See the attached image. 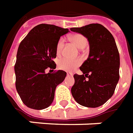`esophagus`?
Here are the masks:
<instances>
[{"label": "esophagus", "instance_id": "esophagus-1", "mask_svg": "<svg viewBox=\"0 0 133 133\" xmlns=\"http://www.w3.org/2000/svg\"><path fill=\"white\" fill-rule=\"evenodd\" d=\"M66 75H67L68 77H69V76H70V77H72V76H73V74H71V73H67Z\"/></svg>", "mask_w": 133, "mask_h": 133}]
</instances>
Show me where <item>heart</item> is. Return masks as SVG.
<instances>
[{
	"instance_id": "heart-1",
	"label": "heart",
	"mask_w": 133,
	"mask_h": 133,
	"mask_svg": "<svg viewBox=\"0 0 133 133\" xmlns=\"http://www.w3.org/2000/svg\"><path fill=\"white\" fill-rule=\"evenodd\" d=\"M70 40L77 47L82 49L86 46L88 43V40L84 36V35L81 34H74L70 36ZM64 45V38H60L57 41L56 44V53L57 54H60L62 53L63 48ZM82 60L80 58H77V59H69V58H62L59 59L58 61V67L62 70L64 71H71L74 69L78 67L81 64H82Z\"/></svg>"
}]
</instances>
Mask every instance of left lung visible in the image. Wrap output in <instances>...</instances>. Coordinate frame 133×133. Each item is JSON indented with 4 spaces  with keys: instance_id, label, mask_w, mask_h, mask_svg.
<instances>
[{
    "instance_id": "obj_1",
    "label": "left lung",
    "mask_w": 133,
    "mask_h": 133,
    "mask_svg": "<svg viewBox=\"0 0 133 133\" xmlns=\"http://www.w3.org/2000/svg\"><path fill=\"white\" fill-rule=\"evenodd\" d=\"M71 31L86 36L89 44V57L80 66L83 74L74 75L71 95L82 106L99 107L113 95L119 79V54L115 38L99 23Z\"/></svg>"
}]
</instances>
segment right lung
<instances>
[{
    "instance_id": "right-lung-1",
    "label": "right lung",
    "mask_w": 133,
    "mask_h": 133,
    "mask_svg": "<svg viewBox=\"0 0 133 133\" xmlns=\"http://www.w3.org/2000/svg\"><path fill=\"white\" fill-rule=\"evenodd\" d=\"M69 32L51 24H39L30 31L20 43L14 66L16 88L23 104L34 110H43L52 103L56 86L66 76L63 70L54 71L56 64V44Z\"/></svg>"
}]
</instances>
